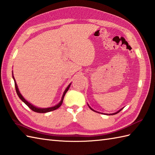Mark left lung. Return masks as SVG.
<instances>
[{
    "instance_id": "8db88e82",
    "label": "left lung",
    "mask_w": 155,
    "mask_h": 155,
    "mask_svg": "<svg viewBox=\"0 0 155 155\" xmlns=\"http://www.w3.org/2000/svg\"><path fill=\"white\" fill-rule=\"evenodd\" d=\"M87 105H88V104H87ZM88 106H89V108H90V109H91V110H93V111H94V112H96V110H93L92 108H91V107H90V106L89 105H88ZM122 109H120V110H119L118 112H115V113H113V114H109V115H114V114H118V112H120V111H121V110H122ZM98 113H99V112H98ZM102 114H104V113H102ZM107 114V115H108V114Z\"/></svg>"
}]
</instances>
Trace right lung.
<instances>
[{"label":"right lung","instance_id":"1","mask_svg":"<svg viewBox=\"0 0 155 155\" xmlns=\"http://www.w3.org/2000/svg\"><path fill=\"white\" fill-rule=\"evenodd\" d=\"M12 78H13L14 81H15V86L16 91H17V94L18 96L19 97V98H20L22 101H23V102L25 104H26V105H27L28 107H29V108L31 110H32L33 111L35 112H38V113H46V112H49L53 111V110H56V109H58V108H59V107L61 106V104H62V103H63V101H64V96H65V95L66 92H67V91H68L69 87H70V86H71V84H69V86L67 87V88H66V89H65V91H64V94H63V96H62L61 101H60V102H59L58 104H57V105H55V106H52V107H49V108H38V107H36V106H33V104H31V103H29V102H28L27 100H25V99L24 98V97L21 95V93H20V91H19V90H18L17 84V83H16V81H15V80L14 76H13V73H12Z\"/></svg>","mask_w":155,"mask_h":155}]
</instances>
